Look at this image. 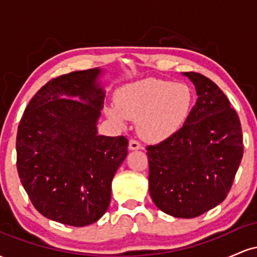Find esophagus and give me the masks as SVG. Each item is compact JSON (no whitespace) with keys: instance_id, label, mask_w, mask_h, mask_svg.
<instances>
[{"instance_id":"esophagus-1","label":"esophagus","mask_w":257,"mask_h":257,"mask_svg":"<svg viewBox=\"0 0 257 257\" xmlns=\"http://www.w3.org/2000/svg\"><path fill=\"white\" fill-rule=\"evenodd\" d=\"M129 149H131V150H140L141 149V144L139 143L138 140H135V139H131V140H129Z\"/></svg>"}]
</instances>
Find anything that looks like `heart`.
<instances>
[{
  "instance_id": "1",
  "label": "heart",
  "mask_w": 257,
  "mask_h": 257,
  "mask_svg": "<svg viewBox=\"0 0 257 257\" xmlns=\"http://www.w3.org/2000/svg\"><path fill=\"white\" fill-rule=\"evenodd\" d=\"M193 91L185 83L145 78L123 87L108 116L119 124L138 119V133L149 143H161L175 135L190 116Z\"/></svg>"
}]
</instances>
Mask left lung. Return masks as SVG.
Returning <instances> with one entry per match:
<instances>
[{"instance_id": "left-lung-1", "label": "left lung", "mask_w": 257, "mask_h": 257, "mask_svg": "<svg viewBox=\"0 0 257 257\" xmlns=\"http://www.w3.org/2000/svg\"><path fill=\"white\" fill-rule=\"evenodd\" d=\"M184 75L196 85V105L175 135L146 150L153 203L168 215L192 219L226 198L244 145L239 117L223 91L202 73Z\"/></svg>"}]
</instances>
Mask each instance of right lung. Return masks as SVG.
Segmentation results:
<instances>
[{"label": "right lung", "mask_w": 257, "mask_h": 257, "mask_svg": "<svg viewBox=\"0 0 257 257\" xmlns=\"http://www.w3.org/2000/svg\"><path fill=\"white\" fill-rule=\"evenodd\" d=\"M99 75L90 69L52 78L18 126L22 185L38 213L64 225L87 226L106 213L112 179L128 152L123 135L96 134L105 98Z\"/></svg>", "instance_id": "right-lung-1"}]
</instances>
